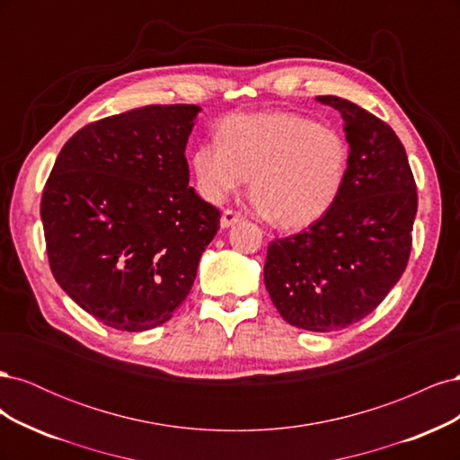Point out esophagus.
<instances>
[{
    "label": "esophagus",
    "mask_w": 460,
    "mask_h": 460,
    "mask_svg": "<svg viewBox=\"0 0 460 460\" xmlns=\"http://www.w3.org/2000/svg\"><path fill=\"white\" fill-rule=\"evenodd\" d=\"M240 220H243L242 213L234 211V208H226V211L222 213V217H220V226L222 228H230V226L235 225V222H240Z\"/></svg>",
    "instance_id": "esophagus-1"
}]
</instances>
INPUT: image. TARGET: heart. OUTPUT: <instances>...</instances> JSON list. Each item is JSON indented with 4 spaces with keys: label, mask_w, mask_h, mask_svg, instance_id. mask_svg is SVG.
I'll return each instance as SVG.
<instances>
[{
    "label": "heart",
    "mask_w": 460,
    "mask_h": 460,
    "mask_svg": "<svg viewBox=\"0 0 460 460\" xmlns=\"http://www.w3.org/2000/svg\"><path fill=\"white\" fill-rule=\"evenodd\" d=\"M351 166L343 132L291 111L232 115L191 155L198 190L220 203L252 176V196L272 225L303 230L340 199Z\"/></svg>",
    "instance_id": "1"
}]
</instances>
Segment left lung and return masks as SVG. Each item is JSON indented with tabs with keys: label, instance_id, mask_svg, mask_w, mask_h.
<instances>
[{
	"label": "left lung",
	"instance_id": "8db88e82",
	"mask_svg": "<svg viewBox=\"0 0 460 460\" xmlns=\"http://www.w3.org/2000/svg\"><path fill=\"white\" fill-rule=\"evenodd\" d=\"M351 146L340 199L313 226L270 242L264 286L286 323L333 332L370 314L405 272L419 207L405 147L394 128L336 95Z\"/></svg>",
	"mask_w": 460,
	"mask_h": 460
}]
</instances>
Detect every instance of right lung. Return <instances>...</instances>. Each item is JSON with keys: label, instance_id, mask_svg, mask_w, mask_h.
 Wrapping results in <instances>:
<instances>
[{"label": "right lung", "instance_id": "right-lung-1", "mask_svg": "<svg viewBox=\"0 0 460 460\" xmlns=\"http://www.w3.org/2000/svg\"><path fill=\"white\" fill-rule=\"evenodd\" d=\"M198 105H147L68 140L41 193L49 269L100 323L144 332L188 297L220 211L190 188Z\"/></svg>", "mask_w": 460, "mask_h": 460}]
</instances>
